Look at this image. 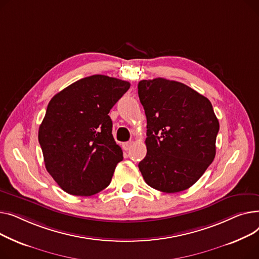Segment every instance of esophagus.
Instances as JSON below:
<instances>
[{
  "mask_svg": "<svg viewBox=\"0 0 259 259\" xmlns=\"http://www.w3.org/2000/svg\"><path fill=\"white\" fill-rule=\"evenodd\" d=\"M132 145H133V141H130V142L123 143V144H122V147H123L124 150H128V149H131Z\"/></svg>",
  "mask_w": 259,
  "mask_h": 259,
  "instance_id": "obj_1",
  "label": "esophagus"
}]
</instances>
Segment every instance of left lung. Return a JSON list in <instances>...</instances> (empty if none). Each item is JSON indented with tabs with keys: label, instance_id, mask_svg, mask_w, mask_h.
Instances as JSON below:
<instances>
[{
	"label": "left lung",
	"instance_id": "left-lung-1",
	"mask_svg": "<svg viewBox=\"0 0 259 259\" xmlns=\"http://www.w3.org/2000/svg\"><path fill=\"white\" fill-rule=\"evenodd\" d=\"M147 131L139 163L146 184L166 193L191 187L215 157L219 120L208 98L188 85L155 78L138 83Z\"/></svg>",
	"mask_w": 259,
	"mask_h": 259
}]
</instances>
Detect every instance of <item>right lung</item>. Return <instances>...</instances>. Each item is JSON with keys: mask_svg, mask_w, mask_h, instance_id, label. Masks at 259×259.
Returning <instances> with one entry per match:
<instances>
[{"mask_svg": "<svg viewBox=\"0 0 259 259\" xmlns=\"http://www.w3.org/2000/svg\"><path fill=\"white\" fill-rule=\"evenodd\" d=\"M131 83L92 75L50 100L38 130L45 166L67 193L89 196L111 183L123 153L112 135L109 116Z\"/></svg>", "mask_w": 259, "mask_h": 259, "instance_id": "right-lung-1", "label": "right lung"}]
</instances>
